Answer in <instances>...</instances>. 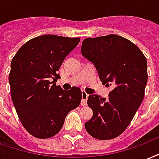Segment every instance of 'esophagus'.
Here are the masks:
<instances>
[{"mask_svg": "<svg viewBox=\"0 0 159 159\" xmlns=\"http://www.w3.org/2000/svg\"><path fill=\"white\" fill-rule=\"evenodd\" d=\"M88 97H89V94L85 91L82 92V102H81V105L82 106H86L87 105Z\"/></svg>", "mask_w": 159, "mask_h": 159, "instance_id": "1", "label": "esophagus"}]
</instances>
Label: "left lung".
<instances>
[{
  "label": "left lung",
  "instance_id": "obj_1",
  "mask_svg": "<svg viewBox=\"0 0 159 159\" xmlns=\"http://www.w3.org/2000/svg\"><path fill=\"white\" fill-rule=\"evenodd\" d=\"M81 52L94 65L103 85L112 87L107 98L89 96L93 117L85 123L86 130L96 139L116 138L126 129L143 100L147 59L136 44L116 34L85 39Z\"/></svg>",
  "mask_w": 159,
  "mask_h": 159
}]
</instances>
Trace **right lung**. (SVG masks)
I'll use <instances>...</instances> for the list:
<instances>
[{"mask_svg": "<svg viewBox=\"0 0 159 159\" xmlns=\"http://www.w3.org/2000/svg\"><path fill=\"white\" fill-rule=\"evenodd\" d=\"M79 38L46 34L34 38L20 48L11 63V94L20 121L37 138L58 133L70 110L79 106L82 91L56 86L65 58Z\"/></svg>", "mask_w": 159, "mask_h": 159, "instance_id": "right-lung-1", "label": "right lung"}]
</instances>
